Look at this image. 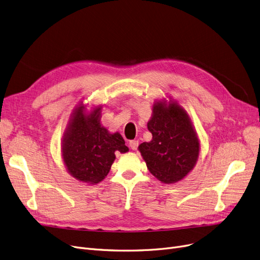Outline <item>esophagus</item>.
Masks as SVG:
<instances>
[{
  "mask_svg": "<svg viewBox=\"0 0 260 260\" xmlns=\"http://www.w3.org/2000/svg\"><path fill=\"white\" fill-rule=\"evenodd\" d=\"M128 145H129L131 149H133V151H136V149H137V148H138L139 142H138V141H136V140H133V141H129Z\"/></svg>",
  "mask_w": 260,
  "mask_h": 260,
  "instance_id": "obj_1",
  "label": "esophagus"
}]
</instances>
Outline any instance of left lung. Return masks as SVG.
I'll list each match as a JSON object with an SVG mask.
<instances>
[{"instance_id": "8db88e82", "label": "left lung", "mask_w": 260, "mask_h": 260, "mask_svg": "<svg viewBox=\"0 0 260 260\" xmlns=\"http://www.w3.org/2000/svg\"><path fill=\"white\" fill-rule=\"evenodd\" d=\"M153 138L138 146L148 171L162 183L182 180L196 166L200 143L185 109L177 101L157 100L147 122Z\"/></svg>"}]
</instances>
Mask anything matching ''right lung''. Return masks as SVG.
<instances>
[{"mask_svg": "<svg viewBox=\"0 0 260 260\" xmlns=\"http://www.w3.org/2000/svg\"><path fill=\"white\" fill-rule=\"evenodd\" d=\"M102 106L90 111L83 101L76 106L62 139L64 166L78 181L97 184L101 182L116 159L115 153L128 152L119 133H109L100 122Z\"/></svg>", "mask_w": 260, "mask_h": 260, "instance_id": "right-lung-1", "label": "right lung"}]
</instances>
